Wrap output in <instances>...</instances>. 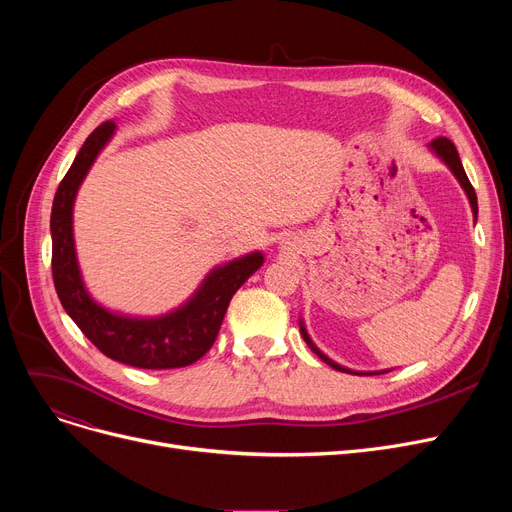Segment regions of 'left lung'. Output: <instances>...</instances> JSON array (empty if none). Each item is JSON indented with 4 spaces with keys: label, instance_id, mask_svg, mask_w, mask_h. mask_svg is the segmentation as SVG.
<instances>
[{
    "label": "left lung",
    "instance_id": "obj_1",
    "mask_svg": "<svg viewBox=\"0 0 512 512\" xmlns=\"http://www.w3.org/2000/svg\"><path fill=\"white\" fill-rule=\"evenodd\" d=\"M427 147H429V151H432L440 161H444V166L454 174V178H456V180H459L461 188H463L465 195H467V199H469V205H471V211H473V220H477V195H475L473 186H471V182H469V178H467V174H465V168H463V164H461L459 151H456L454 143H452L450 139H446V137H438V139H434L432 143H429ZM299 326H301V334H303L305 342L309 344L311 351H313L321 361L328 363L330 367H334L336 371H342V373H355V375H378V373H388V371H392V369H382V371H355V369L342 367V365H338L336 361H332L328 355L321 353L319 348L313 344L311 336L307 334V328H305V324H303V319L299 321Z\"/></svg>",
    "mask_w": 512,
    "mask_h": 512
}]
</instances>
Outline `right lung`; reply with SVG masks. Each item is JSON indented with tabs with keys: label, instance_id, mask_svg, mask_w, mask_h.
Returning a JSON list of instances; mask_svg holds the SVG:
<instances>
[{
	"label": "right lung",
	"instance_id": "obj_1",
	"mask_svg": "<svg viewBox=\"0 0 512 512\" xmlns=\"http://www.w3.org/2000/svg\"><path fill=\"white\" fill-rule=\"evenodd\" d=\"M116 128L114 120H107L89 134L53 197L49 222L53 284L64 311L105 357L139 369L186 367L209 351L234 292L259 270L265 257L253 251L215 265L191 297L164 315H126L95 301L76 257L74 201Z\"/></svg>",
	"mask_w": 512,
	"mask_h": 512
}]
</instances>
